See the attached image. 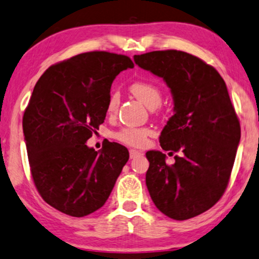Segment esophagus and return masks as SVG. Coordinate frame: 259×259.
I'll return each mask as SVG.
<instances>
[{
    "instance_id": "34e87169",
    "label": "esophagus",
    "mask_w": 259,
    "mask_h": 259,
    "mask_svg": "<svg viewBox=\"0 0 259 259\" xmlns=\"http://www.w3.org/2000/svg\"><path fill=\"white\" fill-rule=\"evenodd\" d=\"M129 154H130V158H136L137 156H141L142 155V153L139 150H135V149H130L129 150Z\"/></svg>"
}]
</instances>
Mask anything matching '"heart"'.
I'll use <instances>...</instances> for the list:
<instances>
[{
  "label": "heart",
  "instance_id": "obj_1",
  "mask_svg": "<svg viewBox=\"0 0 259 259\" xmlns=\"http://www.w3.org/2000/svg\"><path fill=\"white\" fill-rule=\"evenodd\" d=\"M130 91L141 99L149 109H156L161 104L162 91L156 84L147 80H137L130 85ZM119 104V95L112 92L110 95L108 104H106V112L113 115ZM151 134V129L147 126H133L126 125L120 127L112 134V137L118 142L129 147L141 148L147 143L148 136Z\"/></svg>",
  "mask_w": 259,
  "mask_h": 259
}]
</instances>
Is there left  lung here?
I'll return each instance as SVG.
<instances>
[{
	"instance_id": "obj_1",
	"label": "left lung",
	"mask_w": 259,
	"mask_h": 259,
	"mask_svg": "<svg viewBox=\"0 0 259 259\" xmlns=\"http://www.w3.org/2000/svg\"><path fill=\"white\" fill-rule=\"evenodd\" d=\"M143 70L163 78L174 99V115L160 136L162 149L146 154V184L160 211L175 220L214 206L229 185L240 141V124L225 81L200 58L182 51H154L134 57Z\"/></svg>"
}]
</instances>
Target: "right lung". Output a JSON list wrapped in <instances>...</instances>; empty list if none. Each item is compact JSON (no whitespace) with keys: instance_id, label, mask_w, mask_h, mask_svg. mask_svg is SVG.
Segmentation results:
<instances>
[{"instance_id":"add662e5","label":"right lung","mask_w":259,"mask_h":259,"mask_svg":"<svg viewBox=\"0 0 259 259\" xmlns=\"http://www.w3.org/2000/svg\"><path fill=\"white\" fill-rule=\"evenodd\" d=\"M133 67L126 55L86 52L52 65L34 86L22 119L30 173L41 198L65 214L101 208L129 160L122 144L96 151L86 141L104 122L113 79Z\"/></svg>"}]
</instances>
